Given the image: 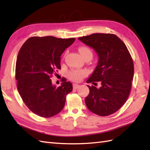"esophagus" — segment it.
<instances>
[{
	"instance_id": "34e87169",
	"label": "esophagus",
	"mask_w": 150,
	"mask_h": 150,
	"mask_svg": "<svg viewBox=\"0 0 150 150\" xmlns=\"http://www.w3.org/2000/svg\"><path fill=\"white\" fill-rule=\"evenodd\" d=\"M73 88H74V89H77V88H79V87H80V85L77 84H73Z\"/></svg>"
}]
</instances>
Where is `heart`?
<instances>
[{"mask_svg":"<svg viewBox=\"0 0 150 150\" xmlns=\"http://www.w3.org/2000/svg\"><path fill=\"white\" fill-rule=\"evenodd\" d=\"M79 52L82 57L84 58L86 56L91 55L92 52L87 46H81L79 47ZM87 75V72L84 70H71L68 73V77L71 81L75 82L81 81L82 79Z\"/></svg>","mask_w":150,"mask_h":150,"instance_id":"1","label":"heart"}]
</instances>
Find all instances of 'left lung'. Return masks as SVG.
<instances>
[{"label": "left lung", "instance_id": "1", "mask_svg": "<svg viewBox=\"0 0 150 150\" xmlns=\"http://www.w3.org/2000/svg\"><path fill=\"white\" fill-rule=\"evenodd\" d=\"M79 40L93 48L98 64L87 80L90 93L85 98L88 110L100 116L115 113L128 99L134 73L133 59L122 40L114 34L93 33ZM101 82L97 88L94 86Z\"/></svg>", "mask_w": 150, "mask_h": 150}]
</instances>
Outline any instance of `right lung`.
Segmentation results:
<instances>
[{
	"label": "right lung",
	"mask_w": 150,
	"mask_h": 150,
	"mask_svg": "<svg viewBox=\"0 0 150 150\" xmlns=\"http://www.w3.org/2000/svg\"><path fill=\"white\" fill-rule=\"evenodd\" d=\"M75 40L52 36L28 39L18 53L15 67L17 89L22 100L35 114L51 117L63 109L66 97L73 90L71 82L63 78L60 86L51 77L60 69V56Z\"/></svg>",
	"instance_id": "right-lung-1"
}]
</instances>
